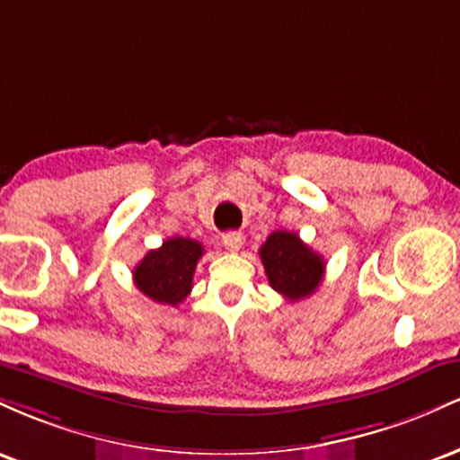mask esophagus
I'll return each mask as SVG.
<instances>
[{"label": "esophagus", "instance_id": "esophagus-1", "mask_svg": "<svg viewBox=\"0 0 460 460\" xmlns=\"http://www.w3.org/2000/svg\"><path fill=\"white\" fill-rule=\"evenodd\" d=\"M242 242H244V235L240 231H229V234L223 235V244L229 252H237L242 248Z\"/></svg>", "mask_w": 460, "mask_h": 460}]
</instances>
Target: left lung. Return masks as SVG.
<instances>
[{
  "label": "left lung",
  "mask_w": 460,
  "mask_h": 460,
  "mask_svg": "<svg viewBox=\"0 0 460 460\" xmlns=\"http://www.w3.org/2000/svg\"><path fill=\"white\" fill-rule=\"evenodd\" d=\"M272 289L288 300H303L318 289L324 277L322 255L305 244L294 231H274L260 248Z\"/></svg>",
  "instance_id": "8db88e82"
}]
</instances>
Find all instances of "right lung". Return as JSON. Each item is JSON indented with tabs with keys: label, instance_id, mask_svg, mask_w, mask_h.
I'll return each instance as SVG.
<instances>
[{
	"label": "right lung",
	"instance_id": "1",
	"mask_svg": "<svg viewBox=\"0 0 460 460\" xmlns=\"http://www.w3.org/2000/svg\"><path fill=\"white\" fill-rule=\"evenodd\" d=\"M203 257V244L190 237H168L155 251H149L134 268V283L153 303H183L192 289L197 261Z\"/></svg>",
	"mask_w": 460,
	"mask_h": 460
}]
</instances>
